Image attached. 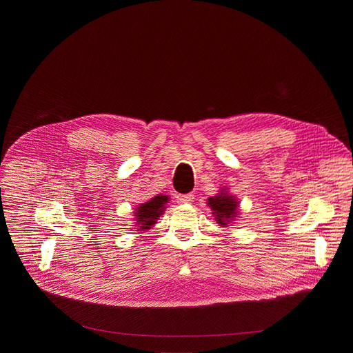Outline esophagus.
I'll return each mask as SVG.
<instances>
[{"label":"esophagus","mask_w":353,"mask_h":353,"mask_svg":"<svg viewBox=\"0 0 353 353\" xmlns=\"http://www.w3.org/2000/svg\"><path fill=\"white\" fill-rule=\"evenodd\" d=\"M177 203L179 204H191L194 201V195L192 194H179L177 196Z\"/></svg>","instance_id":"esophagus-1"}]
</instances>
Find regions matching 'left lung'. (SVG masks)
Instances as JSON below:
<instances>
[{"label":"left lung","instance_id":"left-lung-1","mask_svg":"<svg viewBox=\"0 0 353 353\" xmlns=\"http://www.w3.org/2000/svg\"><path fill=\"white\" fill-rule=\"evenodd\" d=\"M207 204L211 207L215 221L223 228L237 216L239 201L233 195L228 194L226 188H222L219 194L210 196Z\"/></svg>","mask_w":353,"mask_h":353}]
</instances>
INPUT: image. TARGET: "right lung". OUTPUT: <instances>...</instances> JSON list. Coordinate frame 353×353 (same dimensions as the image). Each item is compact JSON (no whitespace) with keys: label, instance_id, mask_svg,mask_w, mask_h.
I'll list each match as a JSON object with an SVG mask.
<instances>
[{"label":"right lung","instance_id":"1","mask_svg":"<svg viewBox=\"0 0 353 353\" xmlns=\"http://www.w3.org/2000/svg\"><path fill=\"white\" fill-rule=\"evenodd\" d=\"M169 195H155L143 204H139L135 210V225L139 228V232L150 229V226L155 225L159 216L165 212L166 204L169 203Z\"/></svg>","mask_w":353,"mask_h":353}]
</instances>
